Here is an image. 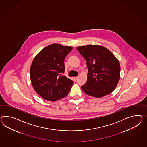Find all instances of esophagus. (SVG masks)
<instances>
[{"instance_id":"34e87169","label":"esophagus","mask_w":147,"mask_h":147,"mask_svg":"<svg viewBox=\"0 0 147 147\" xmlns=\"http://www.w3.org/2000/svg\"><path fill=\"white\" fill-rule=\"evenodd\" d=\"M78 76H76V77H74V80H75V81L78 80Z\"/></svg>"}]
</instances>
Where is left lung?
Masks as SVG:
<instances>
[{
	"mask_svg": "<svg viewBox=\"0 0 147 147\" xmlns=\"http://www.w3.org/2000/svg\"><path fill=\"white\" fill-rule=\"evenodd\" d=\"M86 61L88 69L86 82L81 88L86 94L96 98L104 97L116 88L120 78V64L107 48L89 45L77 48Z\"/></svg>",
	"mask_w": 147,
	"mask_h": 147,
	"instance_id": "1",
	"label": "left lung"
}]
</instances>
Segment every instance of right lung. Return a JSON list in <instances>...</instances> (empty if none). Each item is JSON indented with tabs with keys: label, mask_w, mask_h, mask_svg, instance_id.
I'll return each mask as SVG.
<instances>
[{
	"label": "right lung",
	"mask_w": 147,
	"mask_h": 147,
	"mask_svg": "<svg viewBox=\"0 0 147 147\" xmlns=\"http://www.w3.org/2000/svg\"><path fill=\"white\" fill-rule=\"evenodd\" d=\"M73 47L53 43L36 55L30 67V79L36 92L43 99L55 101L68 94L73 81L63 75L65 57Z\"/></svg>",
	"instance_id": "add662e5"
}]
</instances>
